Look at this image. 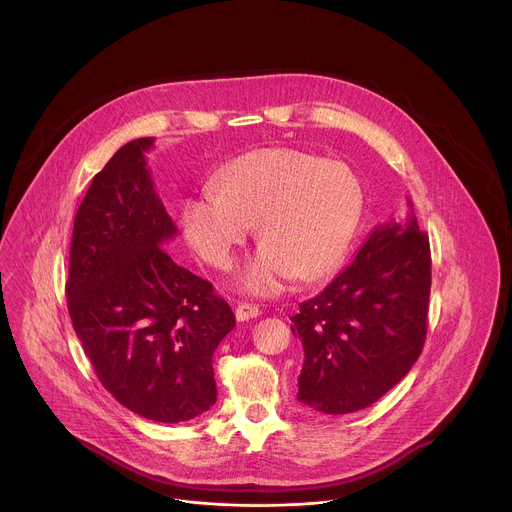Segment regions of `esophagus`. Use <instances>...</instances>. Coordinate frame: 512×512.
Wrapping results in <instances>:
<instances>
[{
    "label": "esophagus",
    "instance_id": "obj_1",
    "mask_svg": "<svg viewBox=\"0 0 512 512\" xmlns=\"http://www.w3.org/2000/svg\"><path fill=\"white\" fill-rule=\"evenodd\" d=\"M260 313H262L260 307H256V305H252V303H238V307H236V319H238V321L254 319V317H258Z\"/></svg>",
    "mask_w": 512,
    "mask_h": 512
}]
</instances>
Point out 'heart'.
<instances>
[{"label": "heart", "mask_w": 512, "mask_h": 512, "mask_svg": "<svg viewBox=\"0 0 512 512\" xmlns=\"http://www.w3.org/2000/svg\"><path fill=\"white\" fill-rule=\"evenodd\" d=\"M209 189L185 203V236L205 262L228 268L258 222L264 244L238 272L236 286L260 297L282 292L295 278L333 274L363 211L361 183L347 165L288 147L234 159Z\"/></svg>", "instance_id": "obj_1"}]
</instances>
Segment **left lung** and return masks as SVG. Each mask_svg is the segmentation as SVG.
Here are the masks:
<instances>
[{"instance_id": "obj_1", "label": "left lung", "mask_w": 512, "mask_h": 512, "mask_svg": "<svg viewBox=\"0 0 512 512\" xmlns=\"http://www.w3.org/2000/svg\"><path fill=\"white\" fill-rule=\"evenodd\" d=\"M430 288V240L414 213L378 224L357 258L292 317L305 355L297 400L331 416L380 400L424 349Z\"/></svg>"}]
</instances>
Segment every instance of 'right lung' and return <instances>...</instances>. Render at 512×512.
Returning <instances> with one entry per match:
<instances>
[{"label":"right lung","mask_w":512,"mask_h":512,"mask_svg":"<svg viewBox=\"0 0 512 512\" xmlns=\"http://www.w3.org/2000/svg\"><path fill=\"white\" fill-rule=\"evenodd\" d=\"M151 147L128 142L94 175L74 217L65 292L102 386L134 414L177 424L217 402L213 355L236 317L163 248L177 226L153 189Z\"/></svg>","instance_id":"right-lung-1"}]
</instances>
